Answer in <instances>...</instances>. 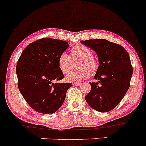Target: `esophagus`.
Segmentation results:
<instances>
[{
	"mask_svg": "<svg viewBox=\"0 0 146 146\" xmlns=\"http://www.w3.org/2000/svg\"><path fill=\"white\" fill-rule=\"evenodd\" d=\"M73 84L75 86H80V84H81V83H80V82H75Z\"/></svg>",
	"mask_w": 146,
	"mask_h": 146,
	"instance_id": "obj_1",
	"label": "esophagus"
}]
</instances>
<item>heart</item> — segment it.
<instances>
[{
  "label": "heart",
  "mask_w": 146,
  "mask_h": 146,
  "mask_svg": "<svg viewBox=\"0 0 146 146\" xmlns=\"http://www.w3.org/2000/svg\"><path fill=\"white\" fill-rule=\"evenodd\" d=\"M92 51L86 45L77 44L71 48L70 56L66 53H62L58 59V66L64 75L71 72L73 63L77 61V71L69 74L66 78L68 82H79L89 77L90 73L94 75L99 68L98 60L92 55Z\"/></svg>",
  "instance_id": "heart-1"
}]
</instances>
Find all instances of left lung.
I'll list each match as a JSON object with an SVG mask.
<instances>
[{"label":"left lung","mask_w":146,"mask_h":146,"mask_svg":"<svg viewBox=\"0 0 146 146\" xmlns=\"http://www.w3.org/2000/svg\"><path fill=\"white\" fill-rule=\"evenodd\" d=\"M80 42L96 52L98 70L97 82H90L91 90L85 96L88 105L100 112H108L116 107L129 90L132 75L131 62L127 51L106 39H90Z\"/></svg>","instance_id":"left-lung-1"}]
</instances>
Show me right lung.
<instances>
[{"label":"right lung","mask_w":146,"mask_h":146,"mask_svg":"<svg viewBox=\"0 0 146 146\" xmlns=\"http://www.w3.org/2000/svg\"><path fill=\"white\" fill-rule=\"evenodd\" d=\"M66 41L42 38L23 50L16 66L17 86L30 107L41 113H54L64 103L72 83L57 81L64 75L58 59L68 48Z\"/></svg>","instance_id":"add662e5"}]
</instances>
